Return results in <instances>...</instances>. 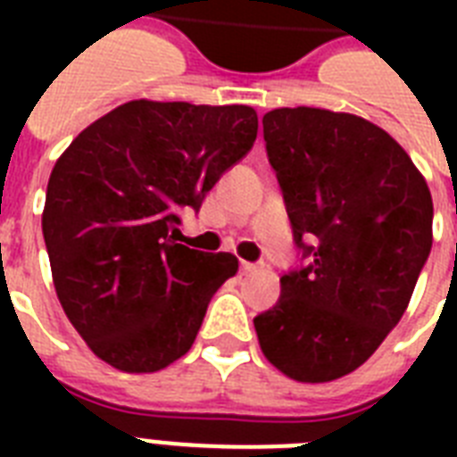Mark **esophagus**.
<instances>
[{"label":"esophagus","mask_w":457,"mask_h":457,"mask_svg":"<svg viewBox=\"0 0 457 457\" xmlns=\"http://www.w3.org/2000/svg\"><path fill=\"white\" fill-rule=\"evenodd\" d=\"M239 270L253 272V270H258V263H249V261H242V263H239Z\"/></svg>","instance_id":"esophagus-1"}]
</instances>
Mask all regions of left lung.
I'll list each match as a JSON object with an SVG mask.
<instances>
[{
	"label": "left lung",
	"instance_id": "obj_1",
	"mask_svg": "<svg viewBox=\"0 0 457 457\" xmlns=\"http://www.w3.org/2000/svg\"><path fill=\"white\" fill-rule=\"evenodd\" d=\"M305 265L253 318L265 358L299 382H332L375 353L403 318L432 251V194L396 139L325 109L263 116Z\"/></svg>",
	"mask_w": 457,
	"mask_h": 457
}]
</instances>
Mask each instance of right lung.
<instances>
[{"label": "right lung", "instance_id": "1", "mask_svg": "<svg viewBox=\"0 0 457 457\" xmlns=\"http://www.w3.org/2000/svg\"><path fill=\"white\" fill-rule=\"evenodd\" d=\"M251 106L128 102L85 128L46 185L42 235L68 320L123 372H156L192 348L232 253L175 244L185 208L256 142Z\"/></svg>", "mask_w": 457, "mask_h": 457}]
</instances>
